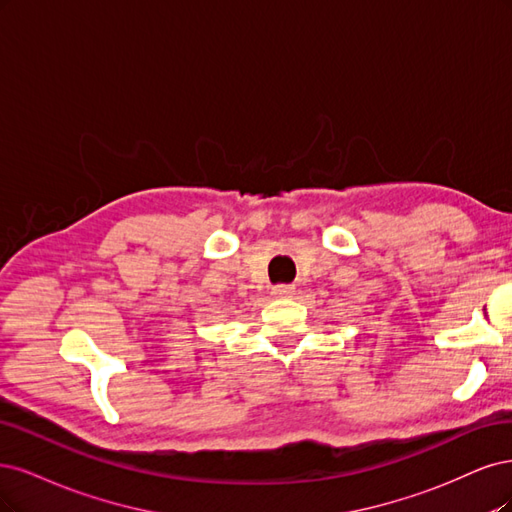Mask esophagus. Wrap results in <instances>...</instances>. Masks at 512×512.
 Instances as JSON below:
<instances>
[{"instance_id":"obj_1","label":"esophagus","mask_w":512,"mask_h":512,"mask_svg":"<svg viewBox=\"0 0 512 512\" xmlns=\"http://www.w3.org/2000/svg\"><path fill=\"white\" fill-rule=\"evenodd\" d=\"M272 295H274V298H293L295 287H291V285H276V287H272Z\"/></svg>"}]
</instances>
